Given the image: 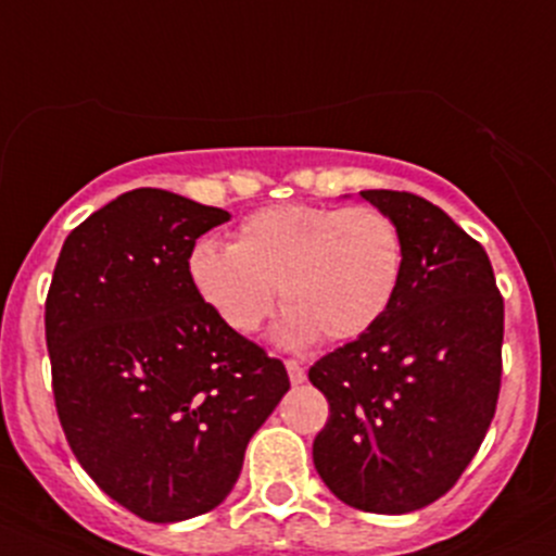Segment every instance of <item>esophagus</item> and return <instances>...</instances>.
Instances as JSON below:
<instances>
[{"mask_svg":"<svg viewBox=\"0 0 556 556\" xmlns=\"http://www.w3.org/2000/svg\"><path fill=\"white\" fill-rule=\"evenodd\" d=\"M285 367H288L292 386H301V382H306V369L301 367V362H295V358H288V362H285Z\"/></svg>","mask_w":556,"mask_h":556,"instance_id":"obj_1","label":"esophagus"}]
</instances>
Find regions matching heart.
I'll return each mask as SVG.
<instances>
[{
  "instance_id": "obj_1",
  "label": "heart",
  "mask_w": 556,
  "mask_h": 556,
  "mask_svg": "<svg viewBox=\"0 0 556 556\" xmlns=\"http://www.w3.org/2000/svg\"><path fill=\"white\" fill-rule=\"evenodd\" d=\"M404 268L399 224L369 205H268L235 229L231 245L200 240L187 253L194 295L237 334L264 325L279 288L288 308L277 340L288 348L367 334L393 306Z\"/></svg>"
}]
</instances>
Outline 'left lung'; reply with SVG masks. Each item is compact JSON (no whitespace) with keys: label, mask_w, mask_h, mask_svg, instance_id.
Here are the masks:
<instances>
[{"label":"left lung","mask_w":556,"mask_h":556,"mask_svg":"<svg viewBox=\"0 0 556 556\" xmlns=\"http://www.w3.org/2000/svg\"><path fill=\"white\" fill-rule=\"evenodd\" d=\"M362 198L399 224L404 282L380 325L308 369L329 401L314 467L348 506L406 515L454 488L491 427L504 298L483 245L430 200Z\"/></svg>","instance_id":"1"}]
</instances>
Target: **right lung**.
I'll use <instances>...</instances> for the list:
<instances>
[{"instance_id": "right-lung-1", "label": "right lung", "mask_w": 556, "mask_h": 556, "mask_svg": "<svg viewBox=\"0 0 556 556\" xmlns=\"http://www.w3.org/2000/svg\"><path fill=\"white\" fill-rule=\"evenodd\" d=\"M229 213L131 189L63 242L45 303L52 393L68 446L148 522L211 511L248 441L290 390L279 358L231 332L187 279V253Z\"/></svg>"}]
</instances>
